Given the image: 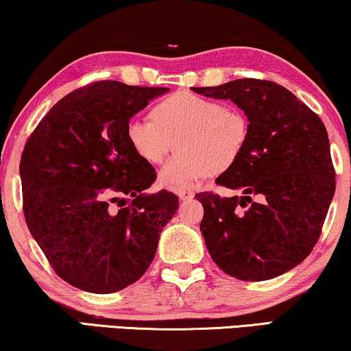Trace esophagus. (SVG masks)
<instances>
[{"label":"esophagus","instance_id":"esophagus-1","mask_svg":"<svg viewBox=\"0 0 351 351\" xmlns=\"http://www.w3.org/2000/svg\"><path fill=\"white\" fill-rule=\"evenodd\" d=\"M177 196L180 201H191L195 197V191L188 190V188H180V190H177Z\"/></svg>","mask_w":351,"mask_h":351}]
</instances>
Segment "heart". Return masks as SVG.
Returning <instances> with one entry per match:
<instances>
[{
	"label": "heart",
	"mask_w": 351,
	"mask_h": 351,
	"mask_svg": "<svg viewBox=\"0 0 351 351\" xmlns=\"http://www.w3.org/2000/svg\"><path fill=\"white\" fill-rule=\"evenodd\" d=\"M149 119L133 117L125 128L131 150L149 165H160L176 144L180 152L160 171V182L174 190L201 184L234 166L248 141L241 110L191 91H176L158 101Z\"/></svg>",
	"instance_id": "heart-1"
}]
</instances>
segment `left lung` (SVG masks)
<instances>
[{
  "label": "left lung",
  "mask_w": 351,
  "mask_h": 351,
  "mask_svg": "<svg viewBox=\"0 0 351 351\" xmlns=\"http://www.w3.org/2000/svg\"><path fill=\"white\" fill-rule=\"evenodd\" d=\"M191 90L232 101L248 119L245 150L215 180L243 196H195L204 207L199 228L207 250L239 280L282 276L311 255L336 191L328 131L312 109L276 82L237 79Z\"/></svg>",
  "instance_id": "8db88e82"
}]
</instances>
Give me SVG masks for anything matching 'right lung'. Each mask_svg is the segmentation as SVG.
<instances>
[{
	"instance_id": "right-lung-1",
	"label": "right lung",
	"mask_w": 351,
	"mask_h": 351,
	"mask_svg": "<svg viewBox=\"0 0 351 351\" xmlns=\"http://www.w3.org/2000/svg\"><path fill=\"white\" fill-rule=\"evenodd\" d=\"M167 90L117 80L87 85L60 99L25 144V220L69 285L115 293L139 280L154 261L179 197L166 190L145 193L155 169L131 150L125 128Z\"/></svg>"
}]
</instances>
